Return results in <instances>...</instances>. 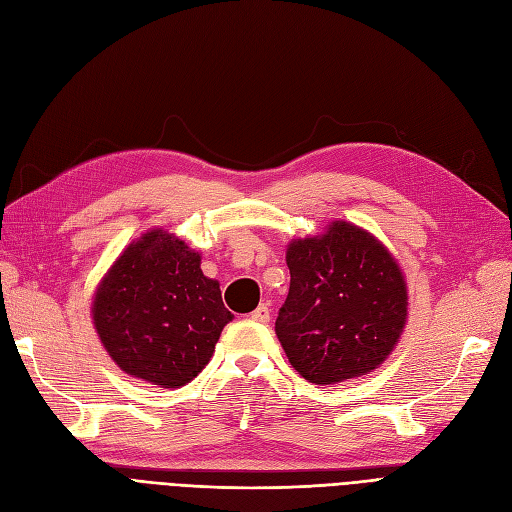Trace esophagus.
I'll return each instance as SVG.
<instances>
[{
  "label": "esophagus",
  "instance_id": "1",
  "mask_svg": "<svg viewBox=\"0 0 512 512\" xmlns=\"http://www.w3.org/2000/svg\"><path fill=\"white\" fill-rule=\"evenodd\" d=\"M250 316H252V320H254V322H269V318H271V309H269V305H267V303H260Z\"/></svg>",
  "mask_w": 512,
  "mask_h": 512
}]
</instances>
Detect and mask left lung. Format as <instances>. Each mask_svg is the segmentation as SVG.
I'll list each match as a JSON object with an SVG mask.
<instances>
[{
    "label": "left lung",
    "mask_w": 512,
    "mask_h": 512,
    "mask_svg": "<svg viewBox=\"0 0 512 512\" xmlns=\"http://www.w3.org/2000/svg\"><path fill=\"white\" fill-rule=\"evenodd\" d=\"M290 290L275 320L290 365L314 384L367 376L399 344L408 286L397 258L365 228L335 220L286 247Z\"/></svg>",
    "instance_id": "8db88e82"
}]
</instances>
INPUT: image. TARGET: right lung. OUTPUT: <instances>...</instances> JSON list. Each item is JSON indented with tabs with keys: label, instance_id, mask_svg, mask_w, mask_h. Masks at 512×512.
Listing matches in <instances>:
<instances>
[{
	"label": "right lung",
	"instance_id": "1",
	"mask_svg": "<svg viewBox=\"0 0 512 512\" xmlns=\"http://www.w3.org/2000/svg\"><path fill=\"white\" fill-rule=\"evenodd\" d=\"M91 320L121 371L179 389L211 361L232 314L222 303L220 282L200 269V252L151 228L104 273Z\"/></svg>",
	"mask_w": 512,
	"mask_h": 512
}]
</instances>
